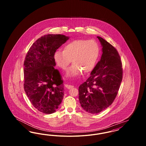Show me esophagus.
<instances>
[{"mask_svg": "<svg viewBox=\"0 0 146 146\" xmlns=\"http://www.w3.org/2000/svg\"><path fill=\"white\" fill-rule=\"evenodd\" d=\"M64 86H65L66 88H67L68 89H71V88H73L74 87V86L70 85H68V84H64Z\"/></svg>", "mask_w": 146, "mask_h": 146, "instance_id": "esophagus-1", "label": "esophagus"}]
</instances>
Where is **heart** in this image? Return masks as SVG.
<instances>
[{"mask_svg": "<svg viewBox=\"0 0 146 146\" xmlns=\"http://www.w3.org/2000/svg\"><path fill=\"white\" fill-rule=\"evenodd\" d=\"M100 54V47L93 40H76L68 42L63 51L57 50L54 55L56 65L66 70L72 60L73 66L68 70L67 76L74 77L82 71L88 73L94 68Z\"/></svg>", "mask_w": 146, "mask_h": 146, "instance_id": "heart-1", "label": "heart"}]
</instances>
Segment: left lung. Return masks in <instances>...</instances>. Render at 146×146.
Wrapping results in <instances>:
<instances>
[{
	"label": "left lung",
	"instance_id": "8db88e82",
	"mask_svg": "<svg viewBox=\"0 0 146 146\" xmlns=\"http://www.w3.org/2000/svg\"><path fill=\"white\" fill-rule=\"evenodd\" d=\"M102 46L100 61L86 82L79 87V100L85 111L97 114L111 106L118 94L123 68L117 50L100 36Z\"/></svg>",
	"mask_w": 146,
	"mask_h": 146
}]
</instances>
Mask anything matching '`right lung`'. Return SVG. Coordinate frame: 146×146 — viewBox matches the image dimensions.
<instances>
[{"mask_svg":"<svg viewBox=\"0 0 146 146\" xmlns=\"http://www.w3.org/2000/svg\"><path fill=\"white\" fill-rule=\"evenodd\" d=\"M69 39L63 35H47L31 46L24 61V89L32 104L45 114L54 113L64 95L63 80L54 68V55Z\"/></svg>","mask_w":146,"mask_h":146,"instance_id":"obj_1","label":"right lung"}]
</instances>
